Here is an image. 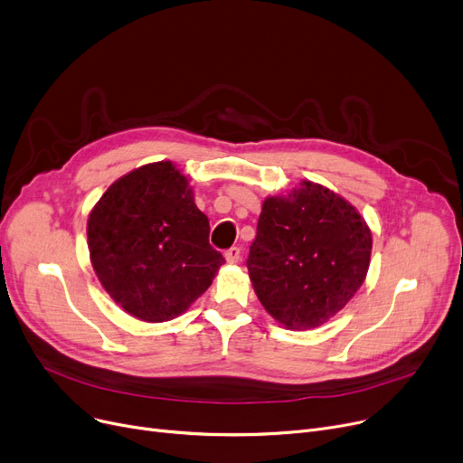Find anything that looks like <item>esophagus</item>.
<instances>
[{
    "label": "esophagus",
    "mask_w": 463,
    "mask_h": 463,
    "mask_svg": "<svg viewBox=\"0 0 463 463\" xmlns=\"http://www.w3.org/2000/svg\"><path fill=\"white\" fill-rule=\"evenodd\" d=\"M225 259H227V262H231V264H236V262L240 260V248H236V246L229 248V250L225 251Z\"/></svg>",
    "instance_id": "obj_1"
}]
</instances>
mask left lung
<instances>
[{"label":"left lung","instance_id":"8db88e82","mask_svg":"<svg viewBox=\"0 0 463 463\" xmlns=\"http://www.w3.org/2000/svg\"><path fill=\"white\" fill-rule=\"evenodd\" d=\"M370 255L372 232L356 208L304 182L288 197L264 201L246 264L264 309L288 328L307 330L354 297Z\"/></svg>","mask_w":463,"mask_h":463}]
</instances>
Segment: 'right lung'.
Here are the masks:
<instances>
[{"instance_id": "right-lung-1", "label": "right lung", "mask_w": 463, "mask_h": 463, "mask_svg": "<svg viewBox=\"0 0 463 463\" xmlns=\"http://www.w3.org/2000/svg\"><path fill=\"white\" fill-rule=\"evenodd\" d=\"M208 236V217L170 161L116 180L88 219L97 278L116 304L148 323L178 317L212 285L225 259Z\"/></svg>"}]
</instances>
